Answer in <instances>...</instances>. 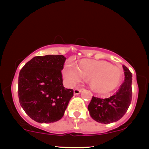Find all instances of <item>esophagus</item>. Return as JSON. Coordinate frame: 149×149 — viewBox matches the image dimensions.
<instances>
[{
    "label": "esophagus",
    "instance_id": "34e87169",
    "mask_svg": "<svg viewBox=\"0 0 149 149\" xmlns=\"http://www.w3.org/2000/svg\"><path fill=\"white\" fill-rule=\"evenodd\" d=\"M82 92V89H80V88H76L74 90H73V93H74L75 95H79L80 92Z\"/></svg>",
    "mask_w": 149,
    "mask_h": 149
}]
</instances>
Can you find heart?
<instances>
[{"instance_id":"1","label":"heart","mask_w":149,"mask_h":149,"mask_svg":"<svg viewBox=\"0 0 149 149\" xmlns=\"http://www.w3.org/2000/svg\"><path fill=\"white\" fill-rule=\"evenodd\" d=\"M63 75L69 86L82 82L85 77L90 78L91 88L100 95L113 91L122 80V72L119 68L106 61L83 59L78 66L68 64L64 66Z\"/></svg>"}]
</instances>
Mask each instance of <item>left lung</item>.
Segmentation results:
<instances>
[{
	"label": "left lung",
	"instance_id": "1",
	"mask_svg": "<svg viewBox=\"0 0 149 149\" xmlns=\"http://www.w3.org/2000/svg\"><path fill=\"white\" fill-rule=\"evenodd\" d=\"M123 67L125 80L115 95L106 99L92 97L89 104L88 109L90 116L100 123L109 124L119 120L130 105L132 74L125 66Z\"/></svg>",
	"mask_w": 149,
	"mask_h": 149
}]
</instances>
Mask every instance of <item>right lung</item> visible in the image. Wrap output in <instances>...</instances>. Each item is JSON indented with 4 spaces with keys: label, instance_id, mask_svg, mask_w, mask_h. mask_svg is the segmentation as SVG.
Listing matches in <instances>:
<instances>
[{
    "label": "right lung",
    "instance_id": "right-lung-1",
    "mask_svg": "<svg viewBox=\"0 0 149 149\" xmlns=\"http://www.w3.org/2000/svg\"><path fill=\"white\" fill-rule=\"evenodd\" d=\"M66 59L63 55L37 56L20 71V105L36 122L50 123L59 120L73 96L72 89L63 85L61 71Z\"/></svg>",
    "mask_w": 149,
    "mask_h": 149
}]
</instances>
